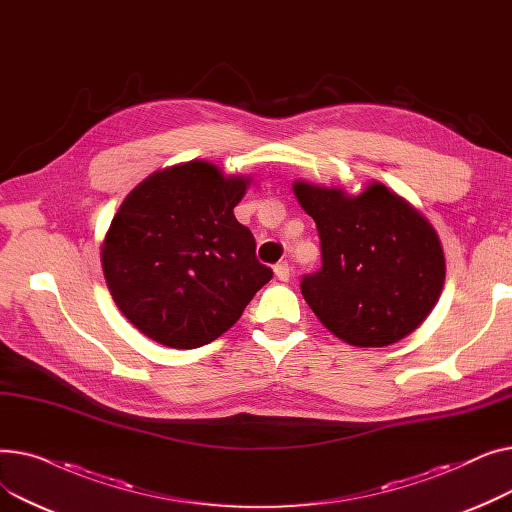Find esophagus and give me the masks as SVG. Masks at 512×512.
Returning <instances> with one entry per match:
<instances>
[{
  "mask_svg": "<svg viewBox=\"0 0 512 512\" xmlns=\"http://www.w3.org/2000/svg\"><path fill=\"white\" fill-rule=\"evenodd\" d=\"M274 274H276V278H278V280L288 282V278H290V265H288L286 261L276 263V265H274Z\"/></svg>",
  "mask_w": 512,
  "mask_h": 512,
  "instance_id": "obj_1",
  "label": "esophagus"
}]
</instances>
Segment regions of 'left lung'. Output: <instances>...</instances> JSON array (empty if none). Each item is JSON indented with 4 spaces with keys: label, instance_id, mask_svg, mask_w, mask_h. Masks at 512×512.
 I'll return each mask as SVG.
<instances>
[{
    "label": "left lung",
    "instance_id": "1",
    "mask_svg": "<svg viewBox=\"0 0 512 512\" xmlns=\"http://www.w3.org/2000/svg\"><path fill=\"white\" fill-rule=\"evenodd\" d=\"M292 191L321 240V270L301 282L321 324L361 348L415 332L446 278L442 242L425 215L378 180L359 195L305 180Z\"/></svg>",
    "mask_w": 512,
    "mask_h": 512
}]
</instances>
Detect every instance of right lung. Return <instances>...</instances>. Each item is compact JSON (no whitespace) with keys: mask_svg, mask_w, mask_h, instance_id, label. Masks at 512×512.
I'll list each match as a JSON object with an SVG mask.
<instances>
[{"mask_svg":"<svg viewBox=\"0 0 512 512\" xmlns=\"http://www.w3.org/2000/svg\"><path fill=\"white\" fill-rule=\"evenodd\" d=\"M249 176L203 159L157 170L122 201L101 245L105 284L147 338L197 348L240 319L272 270L234 218Z\"/></svg>","mask_w":512,"mask_h":512,"instance_id":"1","label":"right lung"}]
</instances>
